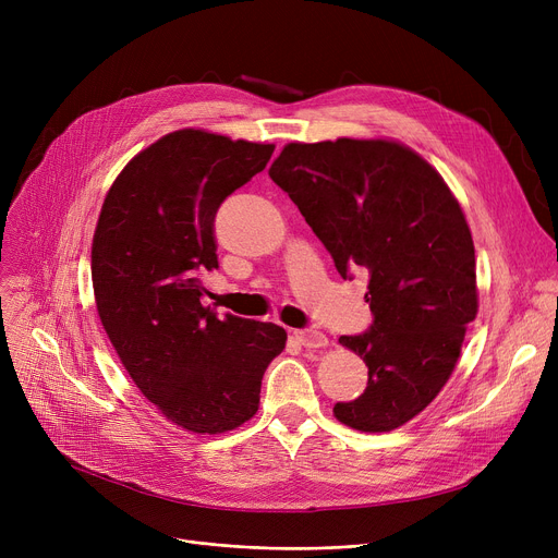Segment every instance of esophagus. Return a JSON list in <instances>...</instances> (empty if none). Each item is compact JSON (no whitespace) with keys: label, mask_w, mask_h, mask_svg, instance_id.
Masks as SVG:
<instances>
[{"label":"esophagus","mask_w":558,"mask_h":558,"mask_svg":"<svg viewBox=\"0 0 558 558\" xmlns=\"http://www.w3.org/2000/svg\"><path fill=\"white\" fill-rule=\"evenodd\" d=\"M294 337L303 348L316 350V348L328 345V337L324 332H318V330H294Z\"/></svg>","instance_id":"esophagus-1"}]
</instances>
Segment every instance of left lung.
<instances>
[{"label":"left lung","mask_w":558,"mask_h":558,"mask_svg":"<svg viewBox=\"0 0 558 558\" xmlns=\"http://www.w3.org/2000/svg\"><path fill=\"white\" fill-rule=\"evenodd\" d=\"M341 278L368 274L373 324L339 343L364 357L368 385L335 416L391 432L450 379L477 316L475 246L463 210L427 160L393 140L291 142L269 169Z\"/></svg>","instance_id":"obj_1"}]
</instances>
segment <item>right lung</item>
<instances>
[{"label":"right lung","mask_w":558,"mask_h":558,"mask_svg":"<svg viewBox=\"0 0 558 558\" xmlns=\"http://www.w3.org/2000/svg\"><path fill=\"white\" fill-rule=\"evenodd\" d=\"M276 146L201 129L140 151L108 190L93 240L101 326L137 389L194 434L255 416L262 375L284 348L276 324L203 305L198 276L219 267L215 215L267 167Z\"/></svg>","instance_id":"obj_1"}]
</instances>
